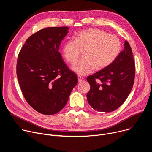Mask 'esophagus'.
I'll list each match as a JSON object with an SVG mask.
<instances>
[{
	"mask_svg": "<svg viewBox=\"0 0 152 152\" xmlns=\"http://www.w3.org/2000/svg\"><path fill=\"white\" fill-rule=\"evenodd\" d=\"M77 78H78V82H82V80H83V77H82V76H77Z\"/></svg>",
	"mask_w": 152,
	"mask_h": 152,
	"instance_id": "1",
	"label": "esophagus"
}]
</instances>
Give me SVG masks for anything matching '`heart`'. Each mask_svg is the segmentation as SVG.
Wrapping results in <instances>:
<instances>
[{
	"instance_id": "heart-1",
	"label": "heart",
	"mask_w": 152,
	"mask_h": 152,
	"mask_svg": "<svg viewBox=\"0 0 152 152\" xmlns=\"http://www.w3.org/2000/svg\"><path fill=\"white\" fill-rule=\"evenodd\" d=\"M74 38L64 43L62 55L67 62L73 64L79 59L81 52H83L84 58L72 67V70L79 75L89 74L94 69H105L115 60L120 52L119 38L99 29L80 31Z\"/></svg>"
}]
</instances>
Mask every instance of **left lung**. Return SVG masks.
<instances>
[{
    "instance_id": "obj_1",
    "label": "left lung",
    "mask_w": 152,
    "mask_h": 152,
    "mask_svg": "<svg viewBox=\"0 0 152 152\" xmlns=\"http://www.w3.org/2000/svg\"><path fill=\"white\" fill-rule=\"evenodd\" d=\"M135 74L132 51L125 41L124 50L110 66L86 78L90 85L86 97L91 107L104 113L118 109L132 90Z\"/></svg>"
}]
</instances>
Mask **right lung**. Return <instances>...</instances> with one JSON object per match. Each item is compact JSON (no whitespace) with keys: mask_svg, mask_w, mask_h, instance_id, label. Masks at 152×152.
Returning a JSON list of instances; mask_svg holds the SVG:
<instances>
[{"mask_svg":"<svg viewBox=\"0 0 152 152\" xmlns=\"http://www.w3.org/2000/svg\"><path fill=\"white\" fill-rule=\"evenodd\" d=\"M68 27H50L32 34L20 50L17 76L22 93L37 112L53 115L66 106L78 82L59 52Z\"/></svg>","mask_w":152,"mask_h":152,"instance_id":"obj_1","label":"right lung"}]
</instances>
